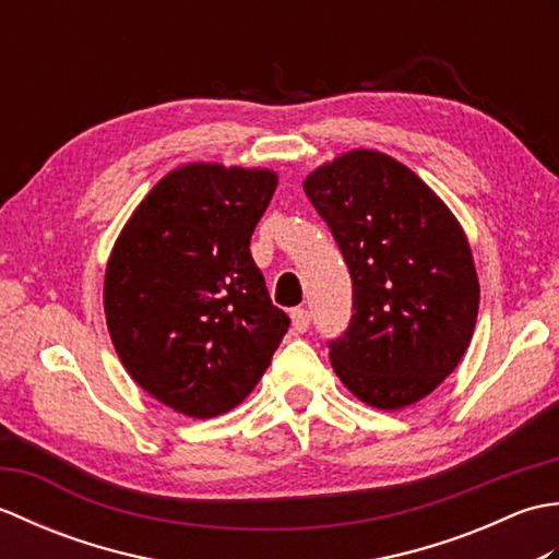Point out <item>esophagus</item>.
Returning <instances> with one entry per match:
<instances>
[{"mask_svg": "<svg viewBox=\"0 0 559 559\" xmlns=\"http://www.w3.org/2000/svg\"><path fill=\"white\" fill-rule=\"evenodd\" d=\"M290 319H293V329L298 331V334H305V331L310 329V324H312L310 312L302 310V307H295V310L290 312Z\"/></svg>", "mask_w": 559, "mask_h": 559, "instance_id": "esophagus-1", "label": "esophagus"}]
</instances>
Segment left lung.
<instances>
[{
	"instance_id": "left-lung-1",
	"label": "left lung",
	"mask_w": 559,
	"mask_h": 559,
	"mask_svg": "<svg viewBox=\"0 0 559 559\" xmlns=\"http://www.w3.org/2000/svg\"><path fill=\"white\" fill-rule=\"evenodd\" d=\"M305 194L353 281V317L329 341L341 382L384 411L425 399L476 329L480 286L459 221L418 175L377 151L317 168Z\"/></svg>"
}]
</instances>
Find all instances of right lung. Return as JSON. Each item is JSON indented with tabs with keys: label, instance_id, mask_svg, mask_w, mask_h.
<instances>
[{
	"label": "right lung",
	"instance_id": "add662e5",
	"mask_svg": "<svg viewBox=\"0 0 559 559\" xmlns=\"http://www.w3.org/2000/svg\"><path fill=\"white\" fill-rule=\"evenodd\" d=\"M278 177L192 163L151 189L105 271V319L127 372L173 411L213 418L257 386L290 326L249 240Z\"/></svg>",
	"mask_w": 559,
	"mask_h": 559
}]
</instances>
